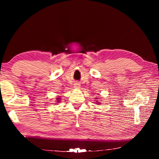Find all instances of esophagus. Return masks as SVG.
Wrapping results in <instances>:
<instances>
[{
  "instance_id": "esophagus-1",
  "label": "esophagus",
  "mask_w": 159,
  "mask_h": 159,
  "mask_svg": "<svg viewBox=\"0 0 159 159\" xmlns=\"http://www.w3.org/2000/svg\"><path fill=\"white\" fill-rule=\"evenodd\" d=\"M74 86H75V87H79V83H75V84H74Z\"/></svg>"
}]
</instances>
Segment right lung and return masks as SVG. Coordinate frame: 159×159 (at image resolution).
Masks as SVG:
<instances>
[{
	"label": "right lung",
	"instance_id": "1",
	"mask_svg": "<svg viewBox=\"0 0 159 159\" xmlns=\"http://www.w3.org/2000/svg\"><path fill=\"white\" fill-rule=\"evenodd\" d=\"M57 99H58V100H59V99H60V98H57ZM58 100H57V101H58ZM58 102H59V101H58Z\"/></svg>",
	"mask_w": 159,
	"mask_h": 159
}]
</instances>
